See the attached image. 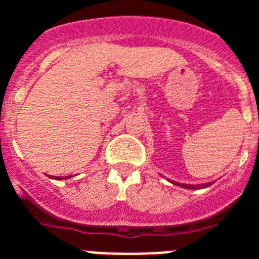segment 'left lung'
<instances>
[{
	"label": "left lung",
	"instance_id": "8db88e82",
	"mask_svg": "<svg viewBox=\"0 0 259 259\" xmlns=\"http://www.w3.org/2000/svg\"><path fill=\"white\" fill-rule=\"evenodd\" d=\"M177 185H180V184H177ZM210 184H200V185H187V184H181V187H184V188H188V189H202V188H206V187H208Z\"/></svg>",
	"mask_w": 259,
	"mask_h": 259
}]
</instances>
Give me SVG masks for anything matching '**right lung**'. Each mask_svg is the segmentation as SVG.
Wrapping results in <instances>:
<instances>
[{"instance_id":"add662e5","label":"right lung","mask_w":259,"mask_h":259,"mask_svg":"<svg viewBox=\"0 0 259 259\" xmlns=\"http://www.w3.org/2000/svg\"><path fill=\"white\" fill-rule=\"evenodd\" d=\"M57 178V180H63V178H61V177H56ZM66 178H68V177H66Z\"/></svg>"}]
</instances>
